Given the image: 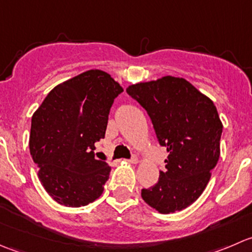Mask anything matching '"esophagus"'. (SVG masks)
I'll list each match as a JSON object with an SVG mask.
<instances>
[{"mask_svg":"<svg viewBox=\"0 0 252 252\" xmlns=\"http://www.w3.org/2000/svg\"><path fill=\"white\" fill-rule=\"evenodd\" d=\"M128 161L130 162V163H134V164H135V163H138V157H136V156H133V157H131L130 159H128Z\"/></svg>","mask_w":252,"mask_h":252,"instance_id":"34e87169","label":"esophagus"}]
</instances>
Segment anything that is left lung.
Wrapping results in <instances>:
<instances>
[{
    "instance_id": "1",
    "label": "left lung",
    "mask_w": 252,
    "mask_h": 252,
    "mask_svg": "<svg viewBox=\"0 0 252 252\" xmlns=\"http://www.w3.org/2000/svg\"><path fill=\"white\" fill-rule=\"evenodd\" d=\"M126 93L151 118L168 152L158 182L141 197L159 213L182 211L199 199L220 158L223 126L212 101L183 78L130 85Z\"/></svg>"
}]
</instances>
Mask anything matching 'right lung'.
Segmentation results:
<instances>
[{"label": "right lung", "instance_id": "1", "mask_svg": "<svg viewBox=\"0 0 252 252\" xmlns=\"http://www.w3.org/2000/svg\"><path fill=\"white\" fill-rule=\"evenodd\" d=\"M123 89L98 69L60 84L35 112L30 155L39 179L55 201L80 207L101 196L111 167L95 158V142L105 138L108 114Z\"/></svg>", "mask_w": 252, "mask_h": 252}]
</instances>
